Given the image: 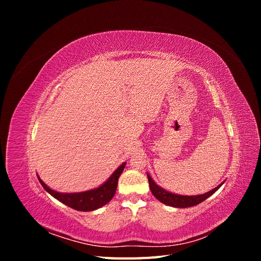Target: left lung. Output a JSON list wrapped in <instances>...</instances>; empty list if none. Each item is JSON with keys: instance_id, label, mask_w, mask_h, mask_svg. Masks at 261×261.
<instances>
[{"instance_id": "8db88e82", "label": "left lung", "mask_w": 261, "mask_h": 261, "mask_svg": "<svg viewBox=\"0 0 261 261\" xmlns=\"http://www.w3.org/2000/svg\"><path fill=\"white\" fill-rule=\"evenodd\" d=\"M147 176H148V180H149V187H150V189H151V193L155 197V198L159 201H161L162 203L167 204V206L175 207V208H187V207L196 206V204H198V203L202 202L203 200L209 198V197L212 194H215L221 187V185L223 184V183L220 184L219 186L213 188L212 191H210L206 194L197 195V196H183V195H176V194H172L170 192H167L165 189L161 188L160 186H158L149 174H147Z\"/></svg>"}]
</instances>
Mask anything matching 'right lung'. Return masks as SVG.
<instances>
[{
  "label": "right lung",
  "mask_w": 261,
  "mask_h": 261,
  "mask_svg": "<svg viewBox=\"0 0 261 261\" xmlns=\"http://www.w3.org/2000/svg\"><path fill=\"white\" fill-rule=\"evenodd\" d=\"M125 164L126 163L121 164L120 167L113 172V174L109 177V179L105 184H102L98 188H94L91 189V191L83 193L66 194L55 192L49 186H46L40 179V177L38 178L45 191L50 195H52L55 199H58L59 201L65 203L66 206L78 211H92L105 206L106 203H108L113 198V196L116 192L118 177L122 174V172L125 168Z\"/></svg>",
  "instance_id": "right-lung-1"
}]
</instances>
